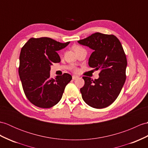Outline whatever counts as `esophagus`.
I'll use <instances>...</instances> for the list:
<instances>
[{"label": "esophagus", "mask_w": 148, "mask_h": 148, "mask_svg": "<svg viewBox=\"0 0 148 148\" xmlns=\"http://www.w3.org/2000/svg\"><path fill=\"white\" fill-rule=\"evenodd\" d=\"M79 77L77 76V75H73V80H75V79H76L77 78H78Z\"/></svg>", "instance_id": "1"}]
</instances>
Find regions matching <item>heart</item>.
<instances>
[{
	"instance_id": "heart-1",
	"label": "heart",
	"mask_w": 148,
	"mask_h": 148,
	"mask_svg": "<svg viewBox=\"0 0 148 148\" xmlns=\"http://www.w3.org/2000/svg\"><path fill=\"white\" fill-rule=\"evenodd\" d=\"M79 49H82V48L81 47H80V46H75V47H74V51L77 50H79ZM73 71H74V72H75V73H76V72L78 71V69H77V68H74Z\"/></svg>"
}]
</instances>
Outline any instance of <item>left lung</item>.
I'll return each instance as SVG.
<instances>
[{
    "instance_id": "1",
    "label": "left lung",
    "mask_w": 148,
    "mask_h": 148,
    "mask_svg": "<svg viewBox=\"0 0 148 148\" xmlns=\"http://www.w3.org/2000/svg\"><path fill=\"white\" fill-rule=\"evenodd\" d=\"M78 43L93 50L88 64L100 71L98 79L82 77V98L92 108L107 107L117 98L126 79L127 62L122 44L115 35L100 33L92 34Z\"/></svg>"
}]
</instances>
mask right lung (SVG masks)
Wrapping results in <instances>:
<instances>
[{"instance_id":"add662e5","label":"right lung","mask_w":148,"mask_h":148,"mask_svg":"<svg viewBox=\"0 0 148 148\" xmlns=\"http://www.w3.org/2000/svg\"><path fill=\"white\" fill-rule=\"evenodd\" d=\"M70 42L60 43L50 38H32L25 44L19 56V75L27 99L38 107L48 108L57 104L66 85L72 79L67 73L50 77V66L60 62L57 51Z\"/></svg>"}]
</instances>
